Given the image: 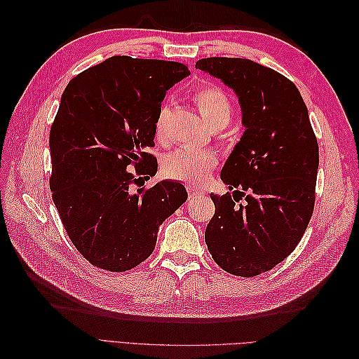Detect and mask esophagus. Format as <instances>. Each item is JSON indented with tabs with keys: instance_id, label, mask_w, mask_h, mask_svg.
Wrapping results in <instances>:
<instances>
[{
	"instance_id": "esophagus-1",
	"label": "esophagus",
	"mask_w": 359,
	"mask_h": 359,
	"mask_svg": "<svg viewBox=\"0 0 359 359\" xmlns=\"http://www.w3.org/2000/svg\"><path fill=\"white\" fill-rule=\"evenodd\" d=\"M187 191H189L190 198H196V196H201V194H203V191L196 189V187H187Z\"/></svg>"
}]
</instances>
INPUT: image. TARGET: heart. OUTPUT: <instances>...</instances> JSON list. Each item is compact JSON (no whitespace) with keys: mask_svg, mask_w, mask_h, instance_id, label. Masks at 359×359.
I'll return each instance as SVG.
<instances>
[{"mask_svg":"<svg viewBox=\"0 0 359 359\" xmlns=\"http://www.w3.org/2000/svg\"><path fill=\"white\" fill-rule=\"evenodd\" d=\"M193 102L212 130L224 127L231 121L233 106L227 94L215 85H203L193 93ZM165 115L163 107L156 119V136L165 140ZM219 166V157L211 149H175L163 161V172L168 178L189 184L206 182L212 170Z\"/></svg>","mask_w":359,"mask_h":359,"instance_id":"heart-1","label":"heart"}]
</instances>
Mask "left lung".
I'll return each instance as SVG.
<instances>
[{
  "instance_id": "obj_1",
  "label": "left lung",
  "mask_w": 359,
  "mask_h": 359,
  "mask_svg": "<svg viewBox=\"0 0 359 359\" xmlns=\"http://www.w3.org/2000/svg\"><path fill=\"white\" fill-rule=\"evenodd\" d=\"M196 69L238 95L245 132L226 160L222 181L235 190L211 194L215 212L205 243L227 273L255 277L285 260L314 208L318 139L307 106L283 74L243 58H203ZM244 197L246 202L238 204Z\"/></svg>"
}]
</instances>
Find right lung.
I'll return each mask as SVG.
<instances>
[{
    "label": "right lung",
    "mask_w": 359,
    "mask_h": 359,
    "mask_svg": "<svg viewBox=\"0 0 359 359\" xmlns=\"http://www.w3.org/2000/svg\"><path fill=\"white\" fill-rule=\"evenodd\" d=\"M186 64L111 57L73 78L49 135V186L69 238L97 268L128 271L154 252L160 224L187 201L178 181L132 190L157 172L156 119ZM133 165L135 171L129 169Z\"/></svg>",
    "instance_id": "obj_1"
}]
</instances>
